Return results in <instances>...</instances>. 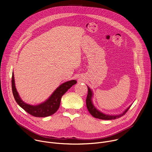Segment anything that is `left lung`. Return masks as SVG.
<instances>
[{"label":"left lung","instance_id":"left-lung-1","mask_svg":"<svg viewBox=\"0 0 152 152\" xmlns=\"http://www.w3.org/2000/svg\"><path fill=\"white\" fill-rule=\"evenodd\" d=\"M88 94H87V97H86V107H87V109L88 110V111L90 112V113L91 114V115H93L94 117L96 118H99V119H101V120H115L116 118H118L121 117H122L123 115H124L127 111L129 110V109L130 108V107L131 106H129L127 109L121 114L119 115H107V114H104L102 113H101L100 111H99V110H97L96 108L95 107V106L93 105V102H92V97H93V92L91 91V90L88 86Z\"/></svg>","mask_w":152,"mask_h":152}]
</instances>
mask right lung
<instances>
[{"instance_id":"right-lung-1","label":"right lung","mask_w":152,"mask_h":152,"mask_svg":"<svg viewBox=\"0 0 152 152\" xmlns=\"http://www.w3.org/2000/svg\"><path fill=\"white\" fill-rule=\"evenodd\" d=\"M11 82L12 94L17 104L28 113L36 117H46L55 113L60 106L62 96L73 85L77 83L76 80H72L63 83L58 86L46 101L39 104L34 106L25 103L20 97L15 86L13 73L12 75Z\"/></svg>"}]
</instances>
